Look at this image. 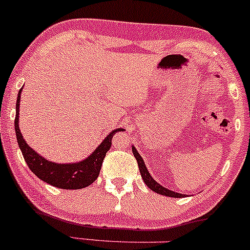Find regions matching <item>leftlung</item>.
<instances>
[{
	"label": "left lung",
	"instance_id": "1",
	"mask_svg": "<svg viewBox=\"0 0 250 250\" xmlns=\"http://www.w3.org/2000/svg\"><path fill=\"white\" fill-rule=\"evenodd\" d=\"M131 150H133V154L135 156V159H136L137 161V165H139V168H140V173H141V176L143 181H145V183L147 185V187H149L151 189V190L155 191V193L157 194H161V195H166V196H170V197H183L186 196L185 194H180V193H175L173 190H169V189L162 187L161 185H159V183L155 181L153 177H151V175L149 174L147 167H146L145 162H143V159L141 157V155L139 154V151L135 149V147L133 146V148H131Z\"/></svg>",
	"mask_w": 250,
	"mask_h": 250
}]
</instances>
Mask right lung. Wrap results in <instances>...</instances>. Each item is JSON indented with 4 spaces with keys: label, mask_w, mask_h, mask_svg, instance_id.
Returning a JSON list of instances; mask_svg holds the SVG:
<instances>
[{
    "label": "right lung",
    "mask_w": 250,
    "mask_h": 250,
    "mask_svg": "<svg viewBox=\"0 0 250 250\" xmlns=\"http://www.w3.org/2000/svg\"><path fill=\"white\" fill-rule=\"evenodd\" d=\"M21 90L19 91L16 101V116H15V133L17 137V143L23 155L25 163L30 170L39 177L40 180L49 183L56 188L62 189H82L90 186L91 183L99 177L100 170H101L102 162L104 160L105 154L111 147V139L114 134L117 131L123 130L117 128L107 135L101 145L89 155L87 159L76 163H55L45 160L41 155H39L27 145L25 140L22 136L19 125V115H20V100H21Z\"/></svg>",
    "instance_id": "1"
}]
</instances>
